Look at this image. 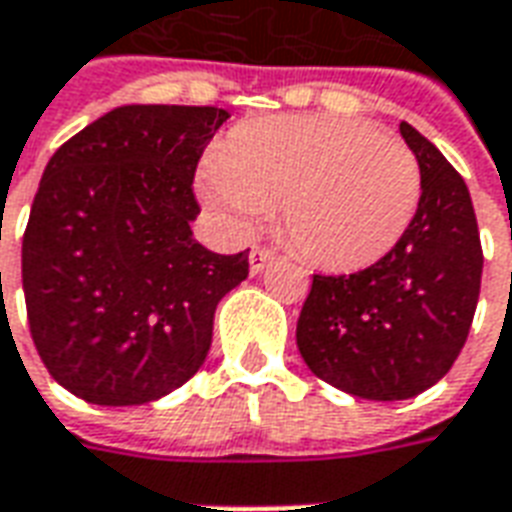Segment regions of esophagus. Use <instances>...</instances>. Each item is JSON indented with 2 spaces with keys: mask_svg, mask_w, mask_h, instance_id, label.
I'll use <instances>...</instances> for the list:
<instances>
[{
  "mask_svg": "<svg viewBox=\"0 0 512 512\" xmlns=\"http://www.w3.org/2000/svg\"><path fill=\"white\" fill-rule=\"evenodd\" d=\"M275 261V253L270 251V248H253L251 251V275H259L267 264H272Z\"/></svg>",
  "mask_w": 512,
  "mask_h": 512,
  "instance_id": "obj_1",
  "label": "esophagus"
}]
</instances>
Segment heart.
I'll list each match as a JSON object with an SVG mask.
<instances>
[{
    "instance_id": "1",
    "label": "heart",
    "mask_w": 512,
    "mask_h": 512,
    "mask_svg": "<svg viewBox=\"0 0 512 512\" xmlns=\"http://www.w3.org/2000/svg\"><path fill=\"white\" fill-rule=\"evenodd\" d=\"M199 188L234 229L281 204V226L302 259L354 272L398 245L423 182L412 149L371 122L286 114L234 130L207 158Z\"/></svg>"
}]
</instances>
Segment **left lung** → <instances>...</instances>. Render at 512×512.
<instances>
[{
  "label": "left lung",
  "instance_id": "8db88e82",
  "mask_svg": "<svg viewBox=\"0 0 512 512\" xmlns=\"http://www.w3.org/2000/svg\"><path fill=\"white\" fill-rule=\"evenodd\" d=\"M420 166V204L393 251L352 275H313L297 346L322 382L368 401H404L453 368L475 319L483 248L469 188L401 122Z\"/></svg>",
  "mask_w": 512,
  "mask_h": 512
}]
</instances>
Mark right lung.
I'll list each match as a JSON object with an SVG mask.
<instances>
[{
	"mask_svg": "<svg viewBox=\"0 0 512 512\" xmlns=\"http://www.w3.org/2000/svg\"><path fill=\"white\" fill-rule=\"evenodd\" d=\"M229 111L119 106L48 160L21 245L29 333L89 404L158 401L199 371L248 251L193 240V174Z\"/></svg>",
	"mask_w": 512,
	"mask_h": 512,
	"instance_id": "add662e5",
	"label": "right lung"
}]
</instances>
